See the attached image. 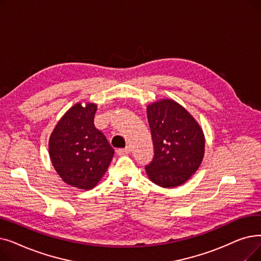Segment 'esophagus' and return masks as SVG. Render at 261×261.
Segmentation results:
<instances>
[{
	"label": "esophagus",
	"instance_id": "obj_1",
	"mask_svg": "<svg viewBox=\"0 0 261 261\" xmlns=\"http://www.w3.org/2000/svg\"><path fill=\"white\" fill-rule=\"evenodd\" d=\"M116 153L119 155H124V154H128L130 153V147L127 146L126 148H119L116 150Z\"/></svg>",
	"mask_w": 261,
	"mask_h": 261
}]
</instances>
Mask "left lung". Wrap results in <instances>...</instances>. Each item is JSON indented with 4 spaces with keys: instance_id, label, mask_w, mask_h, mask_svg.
I'll return each instance as SVG.
<instances>
[{
    "instance_id": "1",
    "label": "left lung",
    "mask_w": 261,
    "mask_h": 261,
    "mask_svg": "<svg viewBox=\"0 0 261 261\" xmlns=\"http://www.w3.org/2000/svg\"><path fill=\"white\" fill-rule=\"evenodd\" d=\"M154 148L145 166L153 184L174 188L185 184L199 167L205 152L202 130L190 113L173 100L158 101L147 108Z\"/></svg>"
}]
</instances>
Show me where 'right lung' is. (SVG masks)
I'll use <instances>...</instances> for the list:
<instances>
[{"label": "right lung", "mask_w": 261, "mask_h": 261, "mask_svg": "<svg viewBox=\"0 0 261 261\" xmlns=\"http://www.w3.org/2000/svg\"><path fill=\"white\" fill-rule=\"evenodd\" d=\"M97 106H73L54 128L49 152L55 171L66 184L90 190L107 172L114 149L94 124Z\"/></svg>", "instance_id": "1"}]
</instances>
